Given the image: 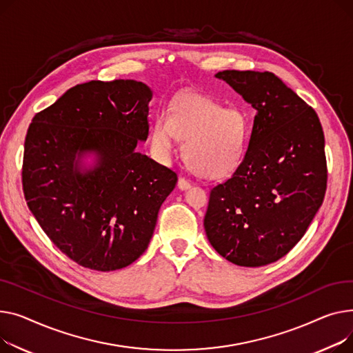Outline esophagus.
Returning <instances> with one entry per match:
<instances>
[{
	"label": "esophagus",
	"mask_w": 353,
	"mask_h": 353,
	"mask_svg": "<svg viewBox=\"0 0 353 353\" xmlns=\"http://www.w3.org/2000/svg\"><path fill=\"white\" fill-rule=\"evenodd\" d=\"M178 188H179L181 191L188 190V188H191V182H190L188 179H185V178H179V179H178Z\"/></svg>",
	"instance_id": "esophagus-1"
}]
</instances>
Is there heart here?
Masks as SVG:
<instances>
[{
  "label": "heart",
  "mask_w": 353,
  "mask_h": 353,
  "mask_svg": "<svg viewBox=\"0 0 353 353\" xmlns=\"http://www.w3.org/2000/svg\"><path fill=\"white\" fill-rule=\"evenodd\" d=\"M176 138L182 141V158L199 176L218 179L239 165L248 141L245 117L223 108L212 98L196 92L178 95L170 112L159 111L151 130V147L159 159H168Z\"/></svg>",
  "instance_id": "1"
}]
</instances>
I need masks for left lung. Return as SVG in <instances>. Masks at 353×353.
I'll return each instance as SVG.
<instances>
[{"mask_svg": "<svg viewBox=\"0 0 353 353\" xmlns=\"http://www.w3.org/2000/svg\"><path fill=\"white\" fill-rule=\"evenodd\" d=\"M215 77L256 115L239 167L211 190L205 232L226 261L263 266L292 250L323 202L322 125L312 107L272 72L226 70Z\"/></svg>", "mask_w": 353, "mask_h": 353, "instance_id": "obj_1", "label": "left lung"}]
</instances>
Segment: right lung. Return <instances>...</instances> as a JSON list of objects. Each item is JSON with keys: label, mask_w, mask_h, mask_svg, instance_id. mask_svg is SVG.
<instances>
[{"label": "right lung", "mask_w": 353, "mask_h": 353, "mask_svg": "<svg viewBox=\"0 0 353 353\" xmlns=\"http://www.w3.org/2000/svg\"><path fill=\"white\" fill-rule=\"evenodd\" d=\"M151 99L139 81H90L32 118L26 201L52 243L81 266L108 272L137 261L175 188L174 171L135 150L148 138Z\"/></svg>", "instance_id": "right-lung-1"}]
</instances>
